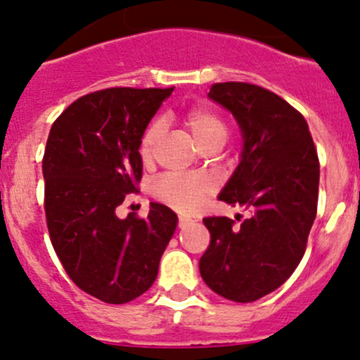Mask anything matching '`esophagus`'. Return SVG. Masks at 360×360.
<instances>
[{"label":"esophagus","mask_w":360,"mask_h":360,"mask_svg":"<svg viewBox=\"0 0 360 360\" xmlns=\"http://www.w3.org/2000/svg\"><path fill=\"white\" fill-rule=\"evenodd\" d=\"M191 223H193V221L188 219V217H179V223L177 224H179V228H186L188 224H191Z\"/></svg>","instance_id":"1"}]
</instances>
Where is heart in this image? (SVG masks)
Masks as SVG:
<instances>
[{
  "label": "heart",
  "mask_w": 360,
  "mask_h": 360,
  "mask_svg": "<svg viewBox=\"0 0 360 360\" xmlns=\"http://www.w3.org/2000/svg\"><path fill=\"white\" fill-rule=\"evenodd\" d=\"M184 123L193 134L195 141L207 150L210 146L223 144L228 137V125L217 112L207 108H193L184 115ZM162 137V123L153 122L139 141V157L144 163L151 162L157 144ZM214 191L212 179L207 176H181L165 174L151 184L153 197L165 205L190 214L200 209L203 200Z\"/></svg>",
  "instance_id": "obj_1"
}]
</instances>
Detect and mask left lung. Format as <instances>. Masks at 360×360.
I'll return each mask as SVG.
<instances>
[{"label":"left lung","instance_id":"1","mask_svg":"<svg viewBox=\"0 0 360 360\" xmlns=\"http://www.w3.org/2000/svg\"><path fill=\"white\" fill-rule=\"evenodd\" d=\"M209 97L231 111L244 150L219 200L250 209L240 221L203 217L210 244L200 275L219 296L250 303L281 288L307 249L317 214V150L307 120L288 101L259 85L214 83Z\"/></svg>","mask_w":360,"mask_h":360}]
</instances>
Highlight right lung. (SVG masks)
Wrapping results in <instances>:
<instances>
[{
	"label": "right lung",
	"mask_w": 360,
	"mask_h": 360,
	"mask_svg": "<svg viewBox=\"0 0 360 360\" xmlns=\"http://www.w3.org/2000/svg\"><path fill=\"white\" fill-rule=\"evenodd\" d=\"M170 89L97 90L53 122L43 155L45 216L64 270L82 291L111 304L153 285L177 226L174 210L151 202L148 217L120 219L116 207L139 191V141Z\"/></svg>",
	"instance_id": "1"
}]
</instances>
